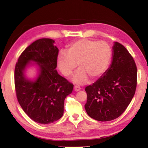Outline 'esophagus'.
Here are the masks:
<instances>
[{"instance_id": "esophagus-1", "label": "esophagus", "mask_w": 148, "mask_h": 148, "mask_svg": "<svg viewBox=\"0 0 148 148\" xmlns=\"http://www.w3.org/2000/svg\"><path fill=\"white\" fill-rule=\"evenodd\" d=\"M74 91H79V90L81 89V87H80L79 86H75L74 87Z\"/></svg>"}]
</instances>
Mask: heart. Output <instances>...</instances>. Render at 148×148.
Listing matches in <instances>:
<instances>
[{
    "instance_id": "obj_1",
    "label": "heart",
    "mask_w": 148,
    "mask_h": 148,
    "mask_svg": "<svg viewBox=\"0 0 148 148\" xmlns=\"http://www.w3.org/2000/svg\"><path fill=\"white\" fill-rule=\"evenodd\" d=\"M112 59V49L104 41L82 39L69 47L68 53L59 54L57 64L65 76L72 75L77 66L79 69L72 78L74 84L83 85L89 78L95 80L101 77L108 68Z\"/></svg>"
}]
</instances>
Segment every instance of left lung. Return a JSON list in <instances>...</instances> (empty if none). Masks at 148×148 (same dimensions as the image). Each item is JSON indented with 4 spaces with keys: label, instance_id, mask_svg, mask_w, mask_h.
<instances>
[{
    "label": "left lung",
    "instance_id": "8db88e82",
    "mask_svg": "<svg viewBox=\"0 0 148 148\" xmlns=\"http://www.w3.org/2000/svg\"><path fill=\"white\" fill-rule=\"evenodd\" d=\"M112 49V62L106 72L85 89L87 114L100 121H111L121 116L136 91L137 69L133 58L118 42H114Z\"/></svg>",
    "mask_w": 148,
    "mask_h": 148
}]
</instances>
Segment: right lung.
<instances>
[{
  "label": "right lung",
  "instance_id": "add662e5",
  "mask_svg": "<svg viewBox=\"0 0 148 148\" xmlns=\"http://www.w3.org/2000/svg\"><path fill=\"white\" fill-rule=\"evenodd\" d=\"M50 38L37 40L24 50L15 68L14 80L17 101L30 118L41 124L57 121L64 113V99L74 85L57 73L59 49ZM36 66L37 75L29 79V66Z\"/></svg>",
  "mask_w": 148,
  "mask_h": 148
}]
</instances>
